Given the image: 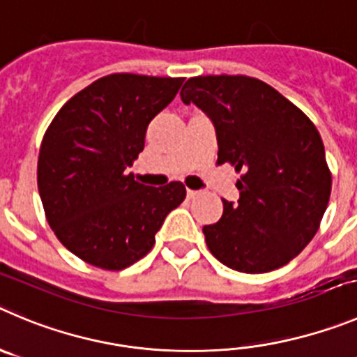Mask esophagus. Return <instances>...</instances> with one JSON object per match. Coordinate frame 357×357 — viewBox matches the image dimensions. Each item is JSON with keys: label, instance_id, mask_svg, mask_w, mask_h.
<instances>
[{"label": "esophagus", "instance_id": "34e87169", "mask_svg": "<svg viewBox=\"0 0 357 357\" xmlns=\"http://www.w3.org/2000/svg\"><path fill=\"white\" fill-rule=\"evenodd\" d=\"M199 195V192H195V190H186V197L188 199H195Z\"/></svg>", "mask_w": 357, "mask_h": 357}]
</instances>
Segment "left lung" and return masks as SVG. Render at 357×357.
<instances>
[{
    "label": "left lung",
    "mask_w": 357,
    "mask_h": 357,
    "mask_svg": "<svg viewBox=\"0 0 357 357\" xmlns=\"http://www.w3.org/2000/svg\"><path fill=\"white\" fill-rule=\"evenodd\" d=\"M215 123L216 163L241 172L238 206L204 225L209 252L227 268L268 273L312 241L331 195L321 133L275 88L248 75H199L181 89Z\"/></svg>",
    "instance_id": "8db88e82"
}]
</instances>
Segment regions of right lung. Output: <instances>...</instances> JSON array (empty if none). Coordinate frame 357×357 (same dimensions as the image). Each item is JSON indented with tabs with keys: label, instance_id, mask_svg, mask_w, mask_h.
Returning a JSON list of instances; mask_svg holds the SVG:
<instances>
[{
	"label": "right lung",
	"instance_id": "right-lung-1",
	"mask_svg": "<svg viewBox=\"0 0 357 357\" xmlns=\"http://www.w3.org/2000/svg\"><path fill=\"white\" fill-rule=\"evenodd\" d=\"M183 77L111 73L73 95L42 139L40 199L56 238L88 264L121 271L155 245L163 220L186 197L183 183L146 186L132 167L149 121Z\"/></svg>",
	"mask_w": 357,
	"mask_h": 357
}]
</instances>
